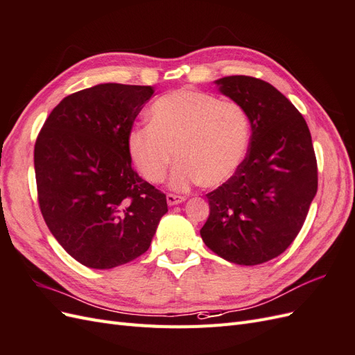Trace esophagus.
Listing matches in <instances>:
<instances>
[{
  "label": "esophagus",
  "instance_id": "esophagus-1",
  "mask_svg": "<svg viewBox=\"0 0 355 355\" xmlns=\"http://www.w3.org/2000/svg\"><path fill=\"white\" fill-rule=\"evenodd\" d=\"M166 200H167V204H168V206H176V204L184 202V201H185V197L175 196V194H167Z\"/></svg>",
  "mask_w": 355,
  "mask_h": 355
}]
</instances>
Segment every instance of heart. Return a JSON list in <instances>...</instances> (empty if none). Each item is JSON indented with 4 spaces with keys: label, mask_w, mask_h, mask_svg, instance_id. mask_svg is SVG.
I'll use <instances>...</instances> for the list:
<instances>
[{
    "label": "heart",
    "mask_w": 355,
    "mask_h": 355,
    "mask_svg": "<svg viewBox=\"0 0 355 355\" xmlns=\"http://www.w3.org/2000/svg\"><path fill=\"white\" fill-rule=\"evenodd\" d=\"M148 118L149 125L128 135V154L153 184L164 180L178 157L170 178L175 191H189L201 182L211 188L225 184L237 173L249 149L245 110L210 93L191 89L167 93L151 105Z\"/></svg>",
    "instance_id": "obj_1"
}]
</instances>
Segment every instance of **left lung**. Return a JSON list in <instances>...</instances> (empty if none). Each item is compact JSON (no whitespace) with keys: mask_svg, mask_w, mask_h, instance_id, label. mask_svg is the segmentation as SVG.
Here are the masks:
<instances>
[{"mask_svg":"<svg viewBox=\"0 0 355 355\" xmlns=\"http://www.w3.org/2000/svg\"><path fill=\"white\" fill-rule=\"evenodd\" d=\"M250 120V148L228 182L207 194L200 234L210 250L259 265L293 243L317 194V159L304 116L274 85L245 75L214 81Z\"/></svg>","mask_w":355,"mask_h":355,"instance_id":"8db88e82","label":"left lung"}]
</instances>
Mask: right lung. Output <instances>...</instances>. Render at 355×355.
<instances>
[{
  "mask_svg": "<svg viewBox=\"0 0 355 355\" xmlns=\"http://www.w3.org/2000/svg\"><path fill=\"white\" fill-rule=\"evenodd\" d=\"M151 85L105 83L63 99L38 135V202L50 232L75 261L111 270L144 254L167 213L163 192L139 176L128 135Z\"/></svg>",
  "mask_w": 355,
  "mask_h": 355,
  "instance_id": "right-lung-1",
  "label": "right lung"
}]
</instances>
